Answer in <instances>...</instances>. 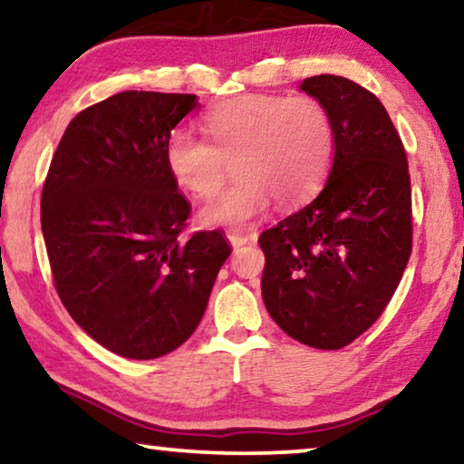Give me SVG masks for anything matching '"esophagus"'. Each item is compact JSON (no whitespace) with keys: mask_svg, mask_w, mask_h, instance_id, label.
<instances>
[{"mask_svg":"<svg viewBox=\"0 0 464 464\" xmlns=\"http://www.w3.org/2000/svg\"><path fill=\"white\" fill-rule=\"evenodd\" d=\"M227 239H229V244L233 246V250H237V247H241V246H246L247 241H250V235H246V233H237V231H233V233H229L227 235Z\"/></svg>","mask_w":464,"mask_h":464,"instance_id":"obj_1","label":"esophagus"}]
</instances>
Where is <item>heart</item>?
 <instances>
[{
    "mask_svg": "<svg viewBox=\"0 0 464 464\" xmlns=\"http://www.w3.org/2000/svg\"><path fill=\"white\" fill-rule=\"evenodd\" d=\"M210 141L189 129L170 130L164 164L179 188L198 198L237 181L199 210L204 225L241 227L271 206H295L321 188L335 148L327 108L310 95H239L204 116Z\"/></svg>",
    "mask_w": 464,
    "mask_h": 464,
    "instance_id": "obj_1",
    "label": "heart"
}]
</instances>
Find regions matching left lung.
<instances>
[{"label": "left lung", "instance_id": "8db88e82", "mask_svg": "<svg viewBox=\"0 0 464 464\" xmlns=\"http://www.w3.org/2000/svg\"><path fill=\"white\" fill-rule=\"evenodd\" d=\"M300 92L327 108L334 164L313 202L260 235L262 300L289 337L340 350L382 316L409 265V162L383 103L358 82L319 74Z\"/></svg>", "mask_w": 464, "mask_h": 464}]
</instances>
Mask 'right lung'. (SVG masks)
Listing matches in <instances>:
<instances>
[{"instance_id":"obj_1","label":"right lung","mask_w":464,"mask_h":464,"mask_svg":"<svg viewBox=\"0 0 464 464\" xmlns=\"http://www.w3.org/2000/svg\"><path fill=\"white\" fill-rule=\"evenodd\" d=\"M199 106L191 93L122 92L68 124L41 193L62 304L114 354L150 361L188 342L231 247L223 233L181 239L191 206L164 141Z\"/></svg>"}]
</instances>
